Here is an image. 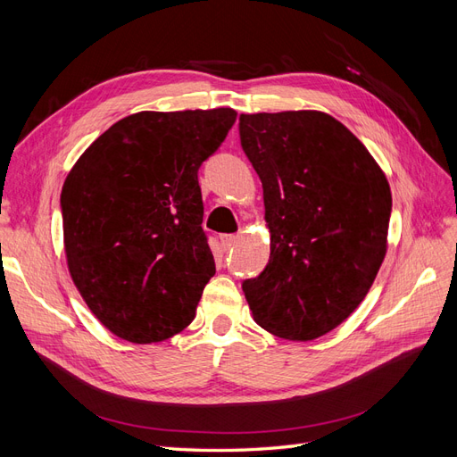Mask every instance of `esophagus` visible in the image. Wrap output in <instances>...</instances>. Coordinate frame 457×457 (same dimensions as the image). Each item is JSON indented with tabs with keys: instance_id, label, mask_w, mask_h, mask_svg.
Segmentation results:
<instances>
[{
	"instance_id": "obj_1",
	"label": "esophagus",
	"mask_w": 457,
	"mask_h": 457,
	"mask_svg": "<svg viewBox=\"0 0 457 457\" xmlns=\"http://www.w3.org/2000/svg\"><path fill=\"white\" fill-rule=\"evenodd\" d=\"M237 240H238L237 234H220V244H223L225 250H228V247L237 244Z\"/></svg>"
}]
</instances>
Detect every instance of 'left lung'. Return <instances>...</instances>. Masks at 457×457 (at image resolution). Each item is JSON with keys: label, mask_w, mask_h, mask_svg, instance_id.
Segmentation results:
<instances>
[{"label": "left lung", "mask_w": 457, "mask_h": 457, "mask_svg": "<svg viewBox=\"0 0 457 457\" xmlns=\"http://www.w3.org/2000/svg\"><path fill=\"white\" fill-rule=\"evenodd\" d=\"M238 129L270 230L267 267L242 289L261 328L312 341L337 328L376 280L393 207L389 183L329 114H240Z\"/></svg>", "instance_id": "1"}]
</instances>
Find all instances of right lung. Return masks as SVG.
I'll use <instances>...</instances> for the list:
<instances>
[{"label":"right lung","instance_id":"1","mask_svg":"<svg viewBox=\"0 0 457 457\" xmlns=\"http://www.w3.org/2000/svg\"><path fill=\"white\" fill-rule=\"evenodd\" d=\"M234 121L232 108L131 114L68 173L61 192L68 269L118 337L156 343L195 320L215 274L198 170Z\"/></svg>","mask_w":457,"mask_h":457}]
</instances>
